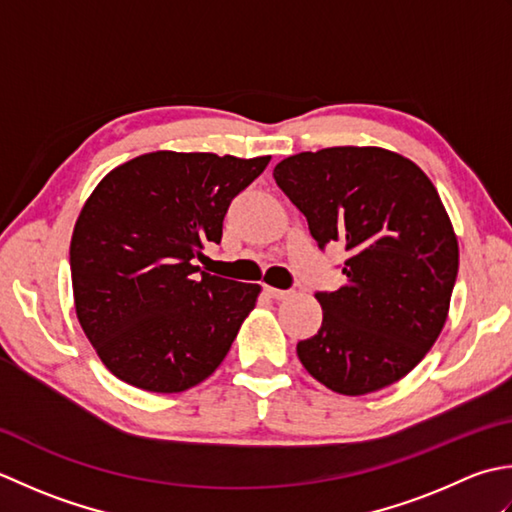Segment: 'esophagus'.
Here are the masks:
<instances>
[{
    "label": "esophagus",
    "instance_id": "34e87169",
    "mask_svg": "<svg viewBox=\"0 0 512 512\" xmlns=\"http://www.w3.org/2000/svg\"><path fill=\"white\" fill-rule=\"evenodd\" d=\"M265 294H267L269 298H274V300H285V298H289V296H291V291L276 289V287H269V285H265Z\"/></svg>",
    "mask_w": 512,
    "mask_h": 512
}]
</instances>
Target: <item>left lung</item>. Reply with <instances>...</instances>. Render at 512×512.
Returning <instances> with one entry per match:
<instances>
[{
    "instance_id": "1",
    "label": "left lung",
    "mask_w": 512,
    "mask_h": 512,
    "mask_svg": "<svg viewBox=\"0 0 512 512\" xmlns=\"http://www.w3.org/2000/svg\"><path fill=\"white\" fill-rule=\"evenodd\" d=\"M274 179L320 249L342 245L347 285L318 291L322 325L298 342L318 382L364 395L404 378L448 316L460 249L435 185L382 148H325L280 161Z\"/></svg>"
}]
</instances>
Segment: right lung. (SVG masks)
<instances>
[{
  "label": "right lung",
  "mask_w": 512,
  "mask_h": 512,
  "mask_svg": "<svg viewBox=\"0 0 512 512\" xmlns=\"http://www.w3.org/2000/svg\"><path fill=\"white\" fill-rule=\"evenodd\" d=\"M267 163L150 152L112 170L83 205L70 241L75 309L119 380L179 393L225 360L260 287L205 274L194 260L221 243L229 203Z\"/></svg>",
  "instance_id": "obj_1"
}]
</instances>
